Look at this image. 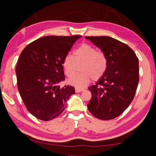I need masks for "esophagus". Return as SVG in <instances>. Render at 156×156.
<instances>
[{
	"instance_id": "1",
	"label": "esophagus",
	"mask_w": 156,
	"mask_h": 156,
	"mask_svg": "<svg viewBox=\"0 0 156 156\" xmlns=\"http://www.w3.org/2000/svg\"><path fill=\"white\" fill-rule=\"evenodd\" d=\"M75 91L76 93H80V92L84 91V89H80V88H76Z\"/></svg>"
}]
</instances>
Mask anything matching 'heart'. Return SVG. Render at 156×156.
I'll return each mask as SVG.
<instances>
[{
	"mask_svg": "<svg viewBox=\"0 0 156 156\" xmlns=\"http://www.w3.org/2000/svg\"><path fill=\"white\" fill-rule=\"evenodd\" d=\"M81 73L71 78L68 83L76 87L87 85L91 78L98 80L107 71L108 60L105 53L97 51L96 47L89 44H83L73 51V57L69 54L65 56L62 61L65 74L72 77L76 73L77 65H80Z\"/></svg>",
	"mask_w": 156,
	"mask_h": 156,
	"instance_id": "b5f03b06",
	"label": "heart"
}]
</instances>
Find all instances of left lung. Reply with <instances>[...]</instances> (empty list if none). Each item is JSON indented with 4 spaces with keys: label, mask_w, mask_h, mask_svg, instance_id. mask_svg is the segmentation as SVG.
<instances>
[{
    "label": "left lung",
    "mask_w": 156,
    "mask_h": 156,
    "mask_svg": "<svg viewBox=\"0 0 156 156\" xmlns=\"http://www.w3.org/2000/svg\"><path fill=\"white\" fill-rule=\"evenodd\" d=\"M85 38L99 47L108 60L106 72L89 87L91 98L88 110L98 119L112 120L122 114L135 96L139 82L138 58L127 44L112 37Z\"/></svg>",
    "instance_id": "left-lung-1"
}]
</instances>
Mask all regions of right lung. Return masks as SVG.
Masks as SVG:
<instances>
[{
    "label": "right lung",
    "instance_id": "obj_1",
    "mask_svg": "<svg viewBox=\"0 0 156 156\" xmlns=\"http://www.w3.org/2000/svg\"><path fill=\"white\" fill-rule=\"evenodd\" d=\"M80 37H42L21 52L16 67L18 89L27 109L39 120L58 116L75 93L73 87H60L59 83L65 78L63 59Z\"/></svg>",
    "mask_w": 156,
    "mask_h": 156
}]
</instances>
